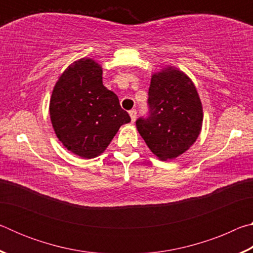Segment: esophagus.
<instances>
[{"label": "esophagus", "mask_w": 253, "mask_h": 253, "mask_svg": "<svg viewBox=\"0 0 253 253\" xmlns=\"http://www.w3.org/2000/svg\"><path fill=\"white\" fill-rule=\"evenodd\" d=\"M129 116H130V118H131V122L134 123L135 119H136V116H137V111H136V109L129 110Z\"/></svg>", "instance_id": "34e87169"}]
</instances>
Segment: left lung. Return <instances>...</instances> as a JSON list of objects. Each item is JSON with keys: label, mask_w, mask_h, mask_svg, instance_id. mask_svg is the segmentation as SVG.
Returning a JSON list of instances; mask_svg holds the SVG:
<instances>
[{"label": "left lung", "mask_w": 253, "mask_h": 253, "mask_svg": "<svg viewBox=\"0 0 253 253\" xmlns=\"http://www.w3.org/2000/svg\"><path fill=\"white\" fill-rule=\"evenodd\" d=\"M147 105V115L137 119L136 126L149 149L162 161L187 151L203 122L202 104L191 79L172 68L153 75Z\"/></svg>", "instance_id": "1"}]
</instances>
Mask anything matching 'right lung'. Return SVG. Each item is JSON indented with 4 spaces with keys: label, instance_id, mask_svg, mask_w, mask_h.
I'll return each mask as SVG.
<instances>
[{
    "label": "right lung",
    "instance_id": "1",
    "mask_svg": "<svg viewBox=\"0 0 253 253\" xmlns=\"http://www.w3.org/2000/svg\"><path fill=\"white\" fill-rule=\"evenodd\" d=\"M50 117L60 142L84 158L100 155L119 127L130 122L116 93L102 84L101 67L91 59L76 61L60 77Z\"/></svg>",
    "mask_w": 253,
    "mask_h": 253
}]
</instances>
